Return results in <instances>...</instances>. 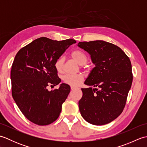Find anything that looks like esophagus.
I'll return each mask as SVG.
<instances>
[{"label": "esophagus", "mask_w": 147, "mask_h": 147, "mask_svg": "<svg viewBox=\"0 0 147 147\" xmlns=\"http://www.w3.org/2000/svg\"><path fill=\"white\" fill-rule=\"evenodd\" d=\"M71 89L72 90H73L76 89V87H74V86H71Z\"/></svg>", "instance_id": "esophagus-1"}]
</instances>
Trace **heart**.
Listing matches in <instances>:
<instances>
[{
    "instance_id": "obj_1",
    "label": "heart",
    "mask_w": 147,
    "mask_h": 147,
    "mask_svg": "<svg viewBox=\"0 0 147 147\" xmlns=\"http://www.w3.org/2000/svg\"><path fill=\"white\" fill-rule=\"evenodd\" d=\"M71 57L80 65L85 64L88 57L86 55L80 50H75L71 53ZM64 59L62 57L59 58L55 62V68L59 73H62L63 71ZM84 76L82 74H67L63 76V81L65 83L71 86H78L83 82Z\"/></svg>"
}]
</instances>
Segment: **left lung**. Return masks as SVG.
Returning <instances> with one entry per match:
<instances>
[{
  "mask_svg": "<svg viewBox=\"0 0 147 147\" xmlns=\"http://www.w3.org/2000/svg\"><path fill=\"white\" fill-rule=\"evenodd\" d=\"M78 46L88 53L95 65L85 82L90 87L82 88L81 115L93 125L108 124L125 107L133 82L131 63L123 51L111 43L96 40L79 42Z\"/></svg>",
  "mask_w": 147,
  "mask_h": 147,
  "instance_id": "8db88e82",
  "label": "left lung"
}]
</instances>
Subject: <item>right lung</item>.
<instances>
[{"instance_id": "right-lung-1", "label": "right lung", "mask_w": 147, "mask_h": 147, "mask_svg": "<svg viewBox=\"0 0 147 147\" xmlns=\"http://www.w3.org/2000/svg\"><path fill=\"white\" fill-rule=\"evenodd\" d=\"M75 43L73 39L57 41L41 37L16 55L11 71L12 95L22 113L32 123L45 126L59 117L71 88L62 83L58 89L49 91L47 86L61 83L55 62Z\"/></svg>"}]
</instances>
